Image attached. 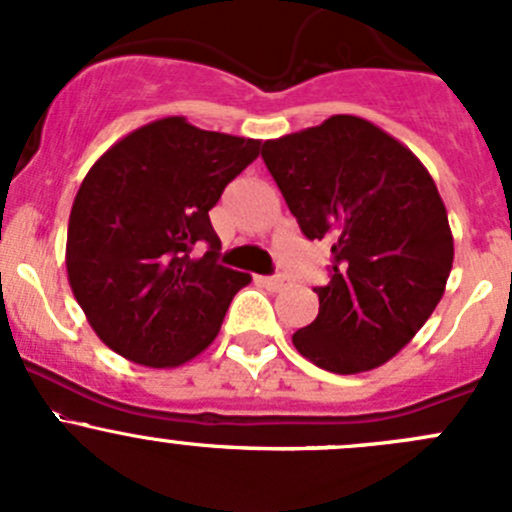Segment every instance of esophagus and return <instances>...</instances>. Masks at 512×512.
<instances>
[{"label": "esophagus", "mask_w": 512, "mask_h": 512, "mask_svg": "<svg viewBox=\"0 0 512 512\" xmlns=\"http://www.w3.org/2000/svg\"><path fill=\"white\" fill-rule=\"evenodd\" d=\"M260 282H262V285H265V287L275 289V292H277V289H282V287H285V285H287V280H285V277H282V275H270V277H260Z\"/></svg>", "instance_id": "34e87169"}]
</instances>
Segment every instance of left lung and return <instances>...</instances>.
<instances>
[{"label": "left lung", "instance_id": "8db88e82", "mask_svg": "<svg viewBox=\"0 0 512 512\" xmlns=\"http://www.w3.org/2000/svg\"><path fill=\"white\" fill-rule=\"evenodd\" d=\"M262 160L304 237L332 245L319 314L292 334L319 369L359 374L396 356L441 302L453 235L436 183L404 143L359 116L265 141Z\"/></svg>", "mask_w": 512, "mask_h": 512}]
</instances>
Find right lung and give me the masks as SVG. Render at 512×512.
<instances>
[{
	"label": "right lung",
	"mask_w": 512,
	"mask_h": 512,
	"mask_svg": "<svg viewBox=\"0 0 512 512\" xmlns=\"http://www.w3.org/2000/svg\"><path fill=\"white\" fill-rule=\"evenodd\" d=\"M260 156V141L203 131L183 116L136 128L91 165L66 235L76 302L108 349L173 369L213 344L237 289L218 262L210 210ZM209 245L203 258L195 246Z\"/></svg>",
	"instance_id": "1"
}]
</instances>
